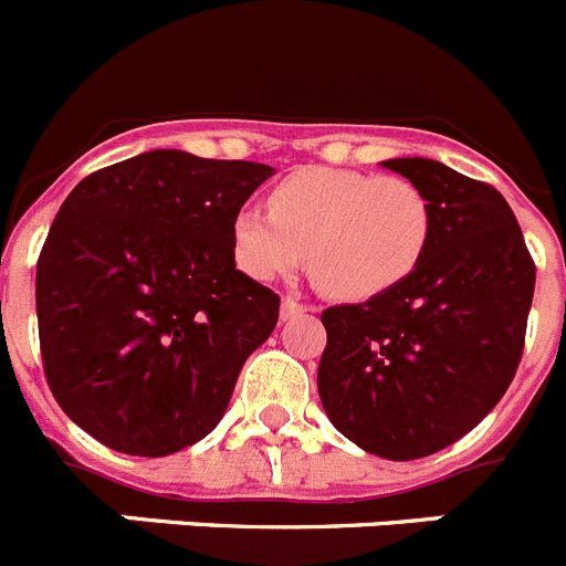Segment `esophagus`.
<instances>
[{
	"label": "esophagus",
	"mask_w": 566,
	"mask_h": 566,
	"mask_svg": "<svg viewBox=\"0 0 566 566\" xmlns=\"http://www.w3.org/2000/svg\"><path fill=\"white\" fill-rule=\"evenodd\" d=\"M303 311H311V305L300 303L297 297H283V308H280V317L289 319V317H297Z\"/></svg>",
	"instance_id": "esophagus-1"
}]
</instances>
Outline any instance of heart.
I'll return each mask as SVG.
<instances>
[{
	"label": "heart",
	"instance_id": "1",
	"mask_svg": "<svg viewBox=\"0 0 566 566\" xmlns=\"http://www.w3.org/2000/svg\"><path fill=\"white\" fill-rule=\"evenodd\" d=\"M432 238V205L403 176L311 165L269 193V216L232 221L235 261L249 277L292 274L308 252L311 277L339 300L390 292L421 263Z\"/></svg>",
	"mask_w": 566,
	"mask_h": 566
}]
</instances>
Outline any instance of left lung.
Segmentation results:
<instances>
[{"label":"left lung","mask_w":566,"mask_h":566,"mask_svg":"<svg viewBox=\"0 0 566 566\" xmlns=\"http://www.w3.org/2000/svg\"><path fill=\"white\" fill-rule=\"evenodd\" d=\"M432 205L421 263L390 292L323 311L325 415L387 460L440 452L505 396L525 350L536 263L502 193L443 163L387 159Z\"/></svg>","instance_id":"8db88e82"}]
</instances>
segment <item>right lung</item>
<instances>
[{
    "instance_id": "1",
    "label": "right lung",
    "mask_w": 566,
    "mask_h": 566,
    "mask_svg": "<svg viewBox=\"0 0 566 566\" xmlns=\"http://www.w3.org/2000/svg\"><path fill=\"white\" fill-rule=\"evenodd\" d=\"M274 170L148 151L75 185L35 263L46 385L103 446L165 458L221 421L280 297L235 269L232 221Z\"/></svg>"
}]
</instances>
